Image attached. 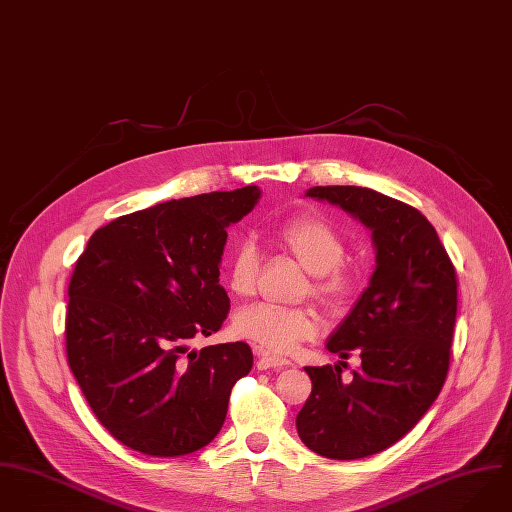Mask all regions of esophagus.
<instances>
[{"label": "esophagus", "mask_w": 512, "mask_h": 512, "mask_svg": "<svg viewBox=\"0 0 512 512\" xmlns=\"http://www.w3.org/2000/svg\"><path fill=\"white\" fill-rule=\"evenodd\" d=\"M293 362L283 358V356H275L271 352H265V350H259L257 352V368L259 370H269V368H287L291 366Z\"/></svg>", "instance_id": "esophagus-1"}]
</instances>
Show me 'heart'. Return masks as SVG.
Returning a JSON list of instances; mask_svg holds the SVG:
<instances>
[{
    "label": "heart",
    "mask_w": 512,
    "mask_h": 512,
    "mask_svg": "<svg viewBox=\"0 0 512 512\" xmlns=\"http://www.w3.org/2000/svg\"><path fill=\"white\" fill-rule=\"evenodd\" d=\"M277 241L310 271V287L316 297L328 303H340L350 295L354 277L342 263L346 245L330 221L314 215L295 217L277 229ZM257 275V247L251 241H239L227 261V285L231 293L237 297L251 295ZM233 326L239 336L273 352H293L301 342L318 334L320 318L316 310L308 307L255 303L235 314Z\"/></svg>",
    "instance_id": "heart-1"
}]
</instances>
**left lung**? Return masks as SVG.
Returning <instances> with one entry per match:
<instances>
[{
	"label": "left lung",
	"mask_w": 512,
	"mask_h": 512,
	"mask_svg": "<svg viewBox=\"0 0 512 512\" xmlns=\"http://www.w3.org/2000/svg\"><path fill=\"white\" fill-rule=\"evenodd\" d=\"M307 198L340 207L372 231L376 269L328 336L362 368L342 382L338 366H307L312 392L297 415L310 451L362 459L400 441L431 408L449 370L457 316L455 267L435 227L415 207L370 188L316 186Z\"/></svg>",
	"instance_id": "1"
}]
</instances>
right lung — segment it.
I'll return each mask as SVG.
<instances>
[{"mask_svg":"<svg viewBox=\"0 0 512 512\" xmlns=\"http://www.w3.org/2000/svg\"><path fill=\"white\" fill-rule=\"evenodd\" d=\"M261 198L257 186L152 205L97 229L79 257L67 308V360L97 419L126 447L178 457L221 429L245 342L188 352L229 312L219 285L227 227Z\"/></svg>","mask_w":512,"mask_h":512,"instance_id":"right-lung-1","label":"right lung"}]
</instances>
